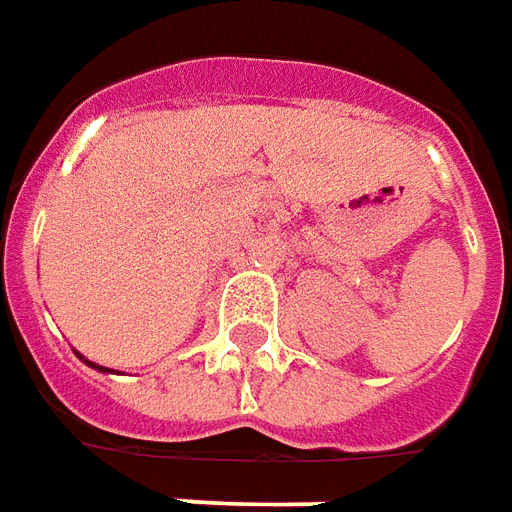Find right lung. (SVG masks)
Returning <instances> with one entry per match:
<instances>
[{
	"instance_id": "add662e5",
	"label": "right lung",
	"mask_w": 512,
	"mask_h": 512,
	"mask_svg": "<svg viewBox=\"0 0 512 512\" xmlns=\"http://www.w3.org/2000/svg\"><path fill=\"white\" fill-rule=\"evenodd\" d=\"M87 365H90V367H98V365H93V362H87ZM98 370H104V373H106V367H98Z\"/></svg>"
}]
</instances>
